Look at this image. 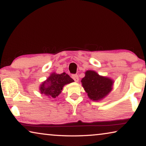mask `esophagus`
Segmentation results:
<instances>
[{
  "mask_svg": "<svg viewBox=\"0 0 146 146\" xmlns=\"http://www.w3.org/2000/svg\"><path fill=\"white\" fill-rule=\"evenodd\" d=\"M72 78L74 79V81L75 82H78L79 81V77H78L77 75H72Z\"/></svg>",
  "mask_w": 146,
  "mask_h": 146,
  "instance_id": "obj_1",
  "label": "esophagus"
}]
</instances>
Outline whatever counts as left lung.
Here are the masks:
<instances>
[{
  "mask_svg": "<svg viewBox=\"0 0 146 146\" xmlns=\"http://www.w3.org/2000/svg\"><path fill=\"white\" fill-rule=\"evenodd\" d=\"M85 74L81 83L90 99L93 101L101 100L111 92L114 84L111 78L101 76L92 70L87 71Z\"/></svg>",
  "mask_w": 146,
  "mask_h": 146,
  "instance_id": "1",
  "label": "left lung"
}]
</instances>
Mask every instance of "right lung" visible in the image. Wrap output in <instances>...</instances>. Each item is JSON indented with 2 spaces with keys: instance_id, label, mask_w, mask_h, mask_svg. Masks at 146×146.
I'll use <instances>...</instances> for the list:
<instances>
[{
  "instance_id": "right-lung-1",
  "label": "right lung",
  "mask_w": 146,
  "mask_h": 146,
  "mask_svg": "<svg viewBox=\"0 0 146 146\" xmlns=\"http://www.w3.org/2000/svg\"><path fill=\"white\" fill-rule=\"evenodd\" d=\"M73 82L74 80L66 73L63 72L61 74L52 73L46 81L42 82L39 90L41 94H44L48 98H55L61 93L65 85Z\"/></svg>"
}]
</instances>
